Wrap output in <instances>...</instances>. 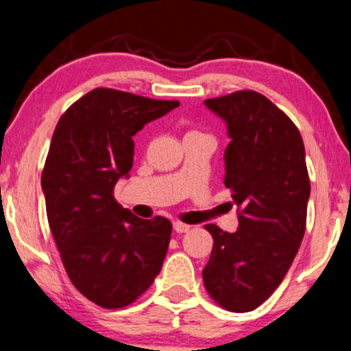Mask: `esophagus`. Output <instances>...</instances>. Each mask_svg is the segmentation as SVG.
I'll use <instances>...</instances> for the list:
<instances>
[{"instance_id":"34e87169","label":"esophagus","mask_w":351,"mask_h":351,"mask_svg":"<svg viewBox=\"0 0 351 351\" xmlns=\"http://www.w3.org/2000/svg\"><path fill=\"white\" fill-rule=\"evenodd\" d=\"M172 226H174V230L177 233H187L189 230L192 228L191 225H185V223H182V221H174V225Z\"/></svg>"}]
</instances>
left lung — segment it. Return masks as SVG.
Listing matches in <instances>:
<instances>
[{
	"label": "left lung",
	"mask_w": 351,
	"mask_h": 351,
	"mask_svg": "<svg viewBox=\"0 0 351 351\" xmlns=\"http://www.w3.org/2000/svg\"><path fill=\"white\" fill-rule=\"evenodd\" d=\"M204 103L226 125L223 184L241 213L234 233L205 225L213 248L202 276L221 307L250 312L278 289L302 243L311 197L306 147L265 95L241 90Z\"/></svg>",
	"instance_id": "1"
}]
</instances>
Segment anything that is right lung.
Masks as SVG:
<instances>
[{
  "instance_id": "right-lung-1",
  "label": "right lung",
  "mask_w": 351,
  "mask_h": 351,
  "mask_svg": "<svg viewBox=\"0 0 351 351\" xmlns=\"http://www.w3.org/2000/svg\"><path fill=\"white\" fill-rule=\"evenodd\" d=\"M179 106L95 88L62 114L43 171L51 232L70 281L105 308L134 302L160 273L171 241L167 218L136 217L114 200L133 167V136Z\"/></svg>"
}]
</instances>
